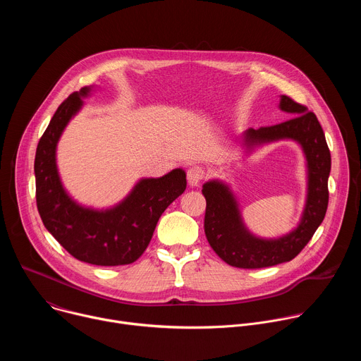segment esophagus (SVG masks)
<instances>
[{
  "instance_id": "esophagus-1",
  "label": "esophagus",
  "mask_w": 361,
  "mask_h": 361,
  "mask_svg": "<svg viewBox=\"0 0 361 361\" xmlns=\"http://www.w3.org/2000/svg\"><path fill=\"white\" fill-rule=\"evenodd\" d=\"M204 177H205V169L201 166H191L187 171V180L190 185H194V187L200 185Z\"/></svg>"
}]
</instances>
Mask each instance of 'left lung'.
<instances>
[{"label": "left lung", "mask_w": 361, "mask_h": 361, "mask_svg": "<svg viewBox=\"0 0 361 361\" xmlns=\"http://www.w3.org/2000/svg\"><path fill=\"white\" fill-rule=\"evenodd\" d=\"M280 110L291 118L284 123L248 128L243 135L247 149L279 140L297 141L307 161V200L298 226L279 238L251 234L241 219L238 202L230 187L213 180L202 185L207 201L204 231L212 248L223 262L238 269H264L293 260L312 240L324 220L329 205V176L331 156L323 128L314 113L287 95L280 98Z\"/></svg>", "instance_id": "1"}]
</instances>
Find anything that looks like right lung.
Listing matches in <instances>:
<instances>
[{
    "label": "right lung",
    "mask_w": 361,
    "mask_h": 361,
    "mask_svg": "<svg viewBox=\"0 0 361 361\" xmlns=\"http://www.w3.org/2000/svg\"><path fill=\"white\" fill-rule=\"evenodd\" d=\"M90 91L84 87L64 99L39 138L34 161L37 209L45 228L77 260L94 266L131 264L145 251L164 210L184 192L185 173L176 169L160 178H142L113 209L92 210L75 202L60 180L56 149Z\"/></svg>",
    "instance_id": "1"
}]
</instances>
